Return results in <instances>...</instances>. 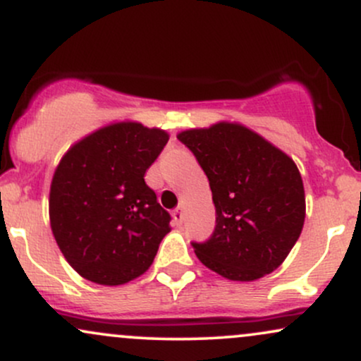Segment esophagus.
I'll use <instances>...</instances> for the list:
<instances>
[{"instance_id":"obj_1","label":"esophagus","mask_w":361,"mask_h":361,"mask_svg":"<svg viewBox=\"0 0 361 361\" xmlns=\"http://www.w3.org/2000/svg\"><path fill=\"white\" fill-rule=\"evenodd\" d=\"M173 221H175V224H176L178 227L183 226L185 214H183V209H181V207H176V209L173 210Z\"/></svg>"}]
</instances>
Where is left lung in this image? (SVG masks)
<instances>
[{
    "instance_id": "1",
    "label": "left lung",
    "mask_w": 361,
    "mask_h": 361,
    "mask_svg": "<svg viewBox=\"0 0 361 361\" xmlns=\"http://www.w3.org/2000/svg\"><path fill=\"white\" fill-rule=\"evenodd\" d=\"M209 178L214 233L192 243L219 275L251 281L283 263L304 227L305 195L299 169L268 140L238 123L178 134Z\"/></svg>"
}]
</instances>
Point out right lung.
<instances>
[{"label": "right lung", "instance_id": "right-lung-1", "mask_svg": "<svg viewBox=\"0 0 361 361\" xmlns=\"http://www.w3.org/2000/svg\"><path fill=\"white\" fill-rule=\"evenodd\" d=\"M168 139L159 128L120 122L74 144L61 159L49 198L52 233L86 280L122 285L154 261L171 215L144 175Z\"/></svg>", "mask_w": 361, "mask_h": 361}]
</instances>
